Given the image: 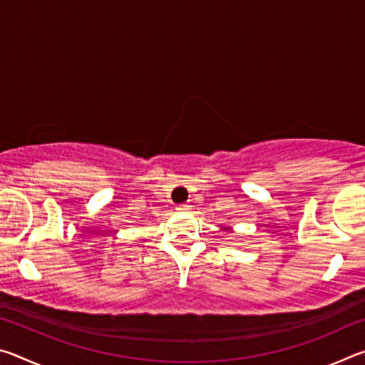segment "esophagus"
Instances as JSON below:
<instances>
[{"instance_id":"esophagus-1","label":"esophagus","mask_w":365,"mask_h":365,"mask_svg":"<svg viewBox=\"0 0 365 365\" xmlns=\"http://www.w3.org/2000/svg\"><path fill=\"white\" fill-rule=\"evenodd\" d=\"M190 209H191V206L188 205V202H185V205H178V206H177V211H178V212H188Z\"/></svg>"}]
</instances>
